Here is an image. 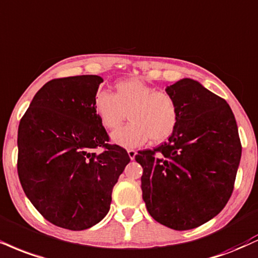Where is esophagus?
Segmentation results:
<instances>
[{
	"instance_id": "esophagus-1",
	"label": "esophagus",
	"mask_w": 258,
	"mask_h": 258,
	"mask_svg": "<svg viewBox=\"0 0 258 258\" xmlns=\"http://www.w3.org/2000/svg\"><path fill=\"white\" fill-rule=\"evenodd\" d=\"M127 153H128L130 159H131V160H135L136 155H137V151L133 150V149H128V150H127Z\"/></svg>"
}]
</instances>
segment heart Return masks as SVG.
Instances as JSON below:
<instances>
[{"label":"heart","mask_w":258,"mask_h":258,"mask_svg":"<svg viewBox=\"0 0 258 258\" xmlns=\"http://www.w3.org/2000/svg\"><path fill=\"white\" fill-rule=\"evenodd\" d=\"M94 110L102 126L110 131L116 130L128 113L131 122L113 133V141L127 148L137 147L148 139L162 143L173 135L179 122L175 98L137 78L117 82L114 94L98 90Z\"/></svg>","instance_id":"obj_1"}]
</instances>
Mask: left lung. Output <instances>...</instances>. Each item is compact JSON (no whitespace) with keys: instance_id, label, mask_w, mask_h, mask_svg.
<instances>
[{"instance_id":"1","label":"left lung","mask_w":258,"mask_h":258,"mask_svg":"<svg viewBox=\"0 0 258 258\" xmlns=\"http://www.w3.org/2000/svg\"><path fill=\"white\" fill-rule=\"evenodd\" d=\"M179 122L160 147L138 151L149 214L175 231L196 228L225 208L234 188L241 143L225 99L192 79L167 86Z\"/></svg>"}]
</instances>
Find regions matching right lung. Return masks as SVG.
<instances>
[{"mask_svg": "<svg viewBox=\"0 0 258 258\" xmlns=\"http://www.w3.org/2000/svg\"><path fill=\"white\" fill-rule=\"evenodd\" d=\"M103 79H52L33 97L18 130V175L27 198L45 220L82 231L109 212L111 192L130 162L94 110ZM101 147V153L94 149Z\"/></svg>", "mask_w": 258, "mask_h": 258, "instance_id": "obj_1", "label": "right lung"}]
</instances>
